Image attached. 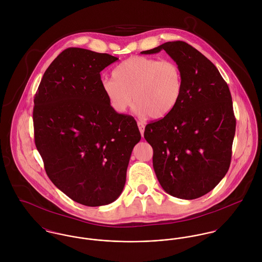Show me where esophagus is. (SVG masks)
<instances>
[{"label":"esophagus","mask_w":262,"mask_h":262,"mask_svg":"<svg viewBox=\"0 0 262 262\" xmlns=\"http://www.w3.org/2000/svg\"><path fill=\"white\" fill-rule=\"evenodd\" d=\"M137 125H138V128H139V131H140L141 135L143 136V135H144V130H145V126H144V124H143V123H141V122H138V123H137Z\"/></svg>","instance_id":"obj_1"}]
</instances>
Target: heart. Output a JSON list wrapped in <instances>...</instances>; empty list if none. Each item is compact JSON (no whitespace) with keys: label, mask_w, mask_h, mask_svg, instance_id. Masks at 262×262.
<instances>
[{"label":"heart","mask_w":262,"mask_h":262,"mask_svg":"<svg viewBox=\"0 0 262 262\" xmlns=\"http://www.w3.org/2000/svg\"><path fill=\"white\" fill-rule=\"evenodd\" d=\"M112 76L102 81V90L113 110L121 114L134 100L136 115L162 119L176 109L184 94L183 73L172 60L132 56L118 64Z\"/></svg>","instance_id":"obj_1"}]
</instances>
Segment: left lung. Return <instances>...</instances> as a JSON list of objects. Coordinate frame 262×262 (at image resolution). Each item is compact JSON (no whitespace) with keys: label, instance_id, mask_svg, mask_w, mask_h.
Wrapping results in <instances>:
<instances>
[{"label":"left lung","instance_id":"1","mask_svg":"<svg viewBox=\"0 0 262 262\" xmlns=\"http://www.w3.org/2000/svg\"><path fill=\"white\" fill-rule=\"evenodd\" d=\"M161 50L180 67L184 94L168 116L146 125L144 138L162 188L193 200L211 191L229 169L236 129L232 98L218 69L195 48L171 41L141 53Z\"/></svg>","mask_w":262,"mask_h":262}]
</instances>
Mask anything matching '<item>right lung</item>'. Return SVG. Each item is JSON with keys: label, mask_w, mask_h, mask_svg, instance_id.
Masks as SVG:
<instances>
[{"label": "right lung", "mask_w": 262, "mask_h": 262, "mask_svg": "<svg viewBox=\"0 0 262 262\" xmlns=\"http://www.w3.org/2000/svg\"><path fill=\"white\" fill-rule=\"evenodd\" d=\"M117 57L72 47L48 67L34 98L35 145L53 185L76 203L115 202L141 135L133 117L114 111L100 73Z\"/></svg>", "instance_id": "add662e5"}]
</instances>
